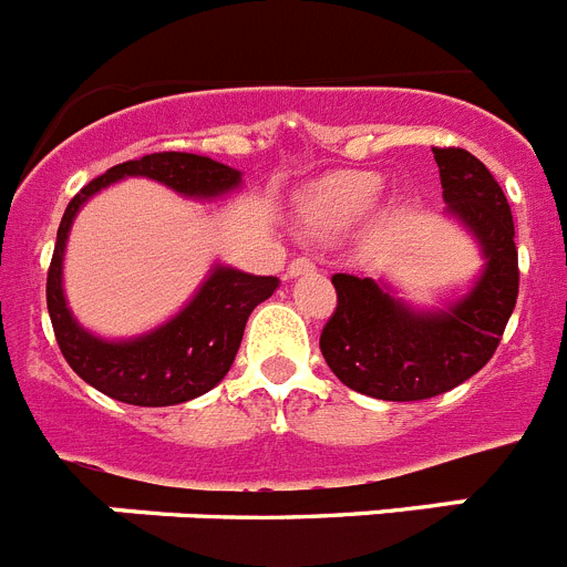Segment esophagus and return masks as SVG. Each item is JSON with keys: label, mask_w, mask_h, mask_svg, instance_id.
<instances>
[{"label": "esophagus", "mask_w": 567, "mask_h": 567, "mask_svg": "<svg viewBox=\"0 0 567 567\" xmlns=\"http://www.w3.org/2000/svg\"><path fill=\"white\" fill-rule=\"evenodd\" d=\"M312 269H315V260L309 258V255H298V258L289 260L287 275L289 278H298V275H307V272H312Z\"/></svg>", "instance_id": "obj_1"}]
</instances>
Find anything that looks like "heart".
Here are the masks:
<instances>
[{
	"mask_svg": "<svg viewBox=\"0 0 567 567\" xmlns=\"http://www.w3.org/2000/svg\"><path fill=\"white\" fill-rule=\"evenodd\" d=\"M383 182L374 173H343L320 184L307 204V213L315 224L332 227V224L352 221L365 209H372L380 198Z\"/></svg>",
	"mask_w": 567,
	"mask_h": 567,
	"instance_id": "1",
	"label": "heart"
}]
</instances>
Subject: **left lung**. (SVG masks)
Listing matches in <instances>:
<instances>
[{"instance_id":"obj_1","label":"left lung","mask_w":567,"mask_h":567,"mask_svg":"<svg viewBox=\"0 0 567 567\" xmlns=\"http://www.w3.org/2000/svg\"><path fill=\"white\" fill-rule=\"evenodd\" d=\"M443 198L480 238L485 272L449 312H412L372 278L332 275L338 307L320 352L340 383L378 400L437 398L477 374L503 340L519 295L514 218L503 187L477 155L432 147Z\"/></svg>"}]
</instances>
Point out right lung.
<instances>
[{"label":"right lung","mask_w":567,"mask_h":567,"mask_svg":"<svg viewBox=\"0 0 567 567\" xmlns=\"http://www.w3.org/2000/svg\"><path fill=\"white\" fill-rule=\"evenodd\" d=\"M124 175H147L175 193L213 198L238 187V169L193 153H150L133 162L115 164L73 195L62 215L56 247L48 269V312L53 334L70 369L104 392L130 405H175L209 392L229 372L238 354L244 327L260 300L278 289V278L238 272L218 267L202 292L182 315L162 329L127 343H107L79 327L62 295V255L73 215L90 195L118 182Z\"/></svg>","instance_id":"add662e5"}]
</instances>
